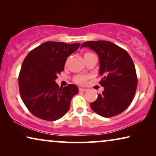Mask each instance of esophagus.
<instances>
[{
    "label": "esophagus",
    "mask_w": 156,
    "mask_h": 156,
    "mask_svg": "<svg viewBox=\"0 0 156 156\" xmlns=\"http://www.w3.org/2000/svg\"><path fill=\"white\" fill-rule=\"evenodd\" d=\"M79 90L80 91H87V89H85V88H79Z\"/></svg>",
    "instance_id": "34e87169"
}]
</instances>
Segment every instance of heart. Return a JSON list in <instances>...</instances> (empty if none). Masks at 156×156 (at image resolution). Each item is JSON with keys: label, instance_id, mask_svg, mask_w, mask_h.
<instances>
[{"label": "heart", "instance_id": "obj_1", "mask_svg": "<svg viewBox=\"0 0 156 156\" xmlns=\"http://www.w3.org/2000/svg\"><path fill=\"white\" fill-rule=\"evenodd\" d=\"M91 55H94L93 53L91 52H85L84 55V58H86V57L90 56ZM87 76L86 75H83V74H77L74 76V81L76 83H77L79 84H84L85 83L87 82Z\"/></svg>", "mask_w": 156, "mask_h": 156}]
</instances>
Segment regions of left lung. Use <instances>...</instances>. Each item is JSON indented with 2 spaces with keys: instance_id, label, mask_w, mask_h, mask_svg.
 I'll return each mask as SVG.
<instances>
[{
  "instance_id": "8db88e82",
  "label": "left lung",
  "mask_w": 156,
  "mask_h": 156,
  "mask_svg": "<svg viewBox=\"0 0 156 156\" xmlns=\"http://www.w3.org/2000/svg\"><path fill=\"white\" fill-rule=\"evenodd\" d=\"M81 48L95 51L99 58V82L104 88L91 108L100 116L109 118L121 114L133 101L138 80L135 65L126 51L108 41H87Z\"/></svg>"
}]
</instances>
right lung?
Segmentation results:
<instances>
[{
  "instance_id": "1",
  "label": "right lung",
  "mask_w": 156,
  "mask_h": 156,
  "mask_svg": "<svg viewBox=\"0 0 156 156\" xmlns=\"http://www.w3.org/2000/svg\"><path fill=\"white\" fill-rule=\"evenodd\" d=\"M80 43L46 42L33 49L23 61L18 77L21 99L37 118L56 121L69 110L72 97L79 92L74 84L59 87L55 82L67 57Z\"/></svg>"
}]
</instances>
